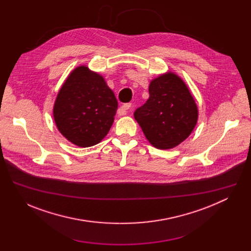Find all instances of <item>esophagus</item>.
Listing matches in <instances>:
<instances>
[{
  "label": "esophagus",
  "mask_w": 251,
  "mask_h": 251,
  "mask_svg": "<svg viewBox=\"0 0 251 251\" xmlns=\"http://www.w3.org/2000/svg\"><path fill=\"white\" fill-rule=\"evenodd\" d=\"M131 108H132V104L131 103H126V104H123L121 106V110H122L123 114L128 113L131 110Z\"/></svg>",
  "instance_id": "obj_1"
}]
</instances>
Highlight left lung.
Wrapping results in <instances>:
<instances>
[{"mask_svg": "<svg viewBox=\"0 0 251 251\" xmlns=\"http://www.w3.org/2000/svg\"><path fill=\"white\" fill-rule=\"evenodd\" d=\"M149 99L134 112L147 140L171 149L186 140L198 121V107L185 82L174 74L151 81Z\"/></svg>", "mask_w": 251, "mask_h": 251, "instance_id": "left-lung-1", "label": "left lung"}]
</instances>
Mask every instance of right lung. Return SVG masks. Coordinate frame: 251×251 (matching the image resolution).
I'll return each instance as SVG.
<instances>
[{"label": "right lung", "mask_w": 251, "mask_h": 251, "mask_svg": "<svg viewBox=\"0 0 251 251\" xmlns=\"http://www.w3.org/2000/svg\"><path fill=\"white\" fill-rule=\"evenodd\" d=\"M117 106V99L103 77L79 66L60 88L53 117L68 141L79 147H90L109 132Z\"/></svg>", "instance_id": "obj_1"}]
</instances>
